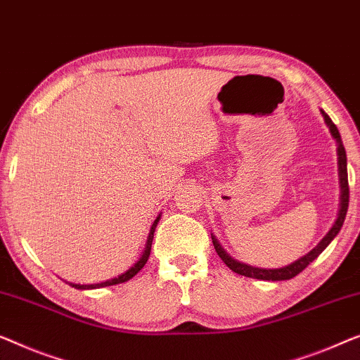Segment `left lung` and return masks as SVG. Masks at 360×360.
<instances>
[{"instance_id":"1","label":"left lung","mask_w":360,"mask_h":360,"mask_svg":"<svg viewBox=\"0 0 360 360\" xmlns=\"http://www.w3.org/2000/svg\"><path fill=\"white\" fill-rule=\"evenodd\" d=\"M323 117H325V122L328 127H330V131H331V136L336 139L338 143V155H340V180H341V210H340V214H338V219L335 222V226L331 227V231L326 233L325 237H323V240L316 245V247L311 250L305 255V257H302L300 259H297V262L290 263L289 266H284V268H279V269H264V268H253V266H248V264H243V263H238L236 259L229 257V255L224 252V248L219 245V242L216 240L214 237H212V245H214L216 252L219 257L224 263L227 264L229 268H231L233 273L237 274H242V276H247V278H253V279H263V281H285V279H292L295 278L297 274L302 273L309 264L314 262V259L319 257V255L325 250L328 245L331 243L333 238L338 236V232L341 231L342 224H345V219H346V212H347V206H349V184H347V159H346V149L345 146L341 143V134L338 131L336 124L331 122V118L326 115L325 112H321Z\"/></svg>"}]
</instances>
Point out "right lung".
<instances>
[{
  "mask_svg": "<svg viewBox=\"0 0 360 360\" xmlns=\"http://www.w3.org/2000/svg\"><path fill=\"white\" fill-rule=\"evenodd\" d=\"M159 219H160V216L155 219L154 221V224H153V227H150V232H149V237H148V243H146V248H144V252H143V255H141V258H139V262H136L133 264L131 268H129L127 273H123V274H120L118 278H113V279H108V281H105V283H98V284H72V283H68L70 285H72V288H76V289H97V288H107V285H115V284H122V283H127V281H129L133 278V276H136L139 271H141L143 268H144V264L148 263V259H149V255H150V245H153V238H154V231H155V226H158V222H159Z\"/></svg>",
  "mask_w": 360,
  "mask_h": 360,
  "instance_id": "right-lung-1",
  "label": "right lung"
}]
</instances>
